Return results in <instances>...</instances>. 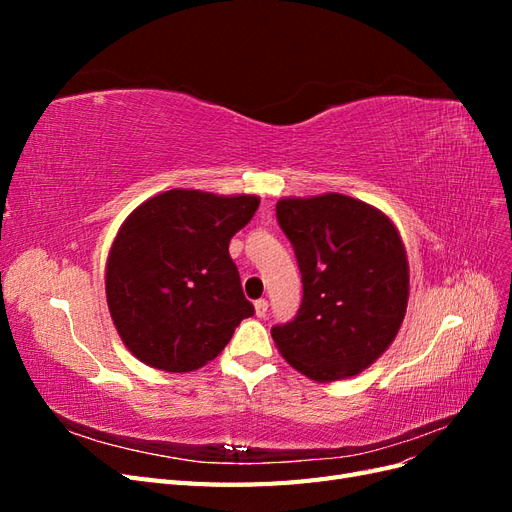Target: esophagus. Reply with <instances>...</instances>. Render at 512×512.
I'll return each instance as SVG.
<instances>
[{
    "instance_id": "obj_1",
    "label": "esophagus",
    "mask_w": 512,
    "mask_h": 512,
    "mask_svg": "<svg viewBox=\"0 0 512 512\" xmlns=\"http://www.w3.org/2000/svg\"><path fill=\"white\" fill-rule=\"evenodd\" d=\"M254 309H256V316H258V318H265V316H267V309H269V303H267L265 299H258V301L254 303Z\"/></svg>"
}]
</instances>
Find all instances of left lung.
Returning a JSON list of instances; mask_svg holds the SVG:
<instances>
[{"label":"left lung","mask_w":512,"mask_h":512,"mask_svg":"<svg viewBox=\"0 0 512 512\" xmlns=\"http://www.w3.org/2000/svg\"><path fill=\"white\" fill-rule=\"evenodd\" d=\"M277 222L301 269L297 318L273 327L284 359L316 382L361 374L406 316L410 267L389 215L337 192L277 200Z\"/></svg>","instance_id":"left-lung-1"}]
</instances>
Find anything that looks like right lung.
<instances>
[{"label": "right lung", "instance_id": "add662e5", "mask_svg": "<svg viewBox=\"0 0 512 512\" xmlns=\"http://www.w3.org/2000/svg\"><path fill=\"white\" fill-rule=\"evenodd\" d=\"M258 205L254 194L175 188L121 224L106 258V303L138 361L170 374L194 371L254 314L228 243Z\"/></svg>", "mask_w": 512, "mask_h": 512}]
</instances>
